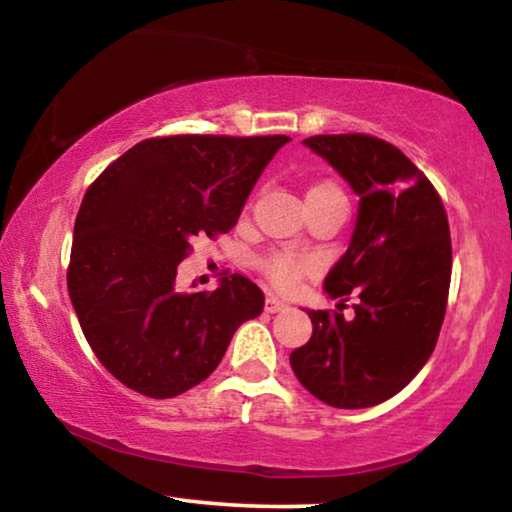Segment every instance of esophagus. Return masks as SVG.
Here are the masks:
<instances>
[{
	"instance_id": "34e87169",
	"label": "esophagus",
	"mask_w": 512,
	"mask_h": 512,
	"mask_svg": "<svg viewBox=\"0 0 512 512\" xmlns=\"http://www.w3.org/2000/svg\"><path fill=\"white\" fill-rule=\"evenodd\" d=\"M286 305L284 300H279L277 296H268L265 298V312H270V314H275V312H282V310H286Z\"/></svg>"
}]
</instances>
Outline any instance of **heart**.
I'll list each match as a JSON object with an SVG mask.
<instances>
[{"label": "heart", "mask_w": 512, "mask_h": 512, "mask_svg": "<svg viewBox=\"0 0 512 512\" xmlns=\"http://www.w3.org/2000/svg\"><path fill=\"white\" fill-rule=\"evenodd\" d=\"M307 205H314V202H338V205L347 207L345 193L340 191L338 184L333 181H321V184H314L310 191H307ZM312 265L305 261V258L293 256V254H275L268 256L261 263L263 275L270 279L277 289H291L293 284L298 282L305 272H310Z\"/></svg>", "instance_id": "heart-1"}]
</instances>
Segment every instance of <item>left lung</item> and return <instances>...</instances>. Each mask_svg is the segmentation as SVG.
Here are the masks:
<instances>
[{
    "label": "left lung",
    "mask_w": 512,
    "mask_h": 512,
    "mask_svg": "<svg viewBox=\"0 0 512 512\" xmlns=\"http://www.w3.org/2000/svg\"><path fill=\"white\" fill-rule=\"evenodd\" d=\"M359 195L345 256L324 289L338 312L310 310L312 338L291 352L300 384L333 408H370L396 396L429 361L443 326L452 242L431 181L394 144L370 135L303 142ZM357 300L355 317L341 307Z\"/></svg>",
    "instance_id": "obj_1"
}]
</instances>
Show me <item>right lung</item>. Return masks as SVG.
<instances>
[{
	"label": "right lung",
	"mask_w": 512,
	"mask_h": 512,
	"mask_svg": "<svg viewBox=\"0 0 512 512\" xmlns=\"http://www.w3.org/2000/svg\"><path fill=\"white\" fill-rule=\"evenodd\" d=\"M286 135L144 139L83 195L67 289L90 349L118 382L172 398L207 380L263 291L242 275L181 291L177 268L198 235L228 233ZM195 286V284H193Z\"/></svg>",
	"instance_id": "obj_1"
}]
</instances>
